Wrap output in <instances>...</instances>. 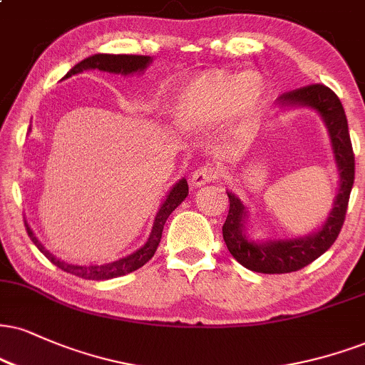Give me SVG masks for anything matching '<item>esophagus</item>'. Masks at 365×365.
Returning a JSON list of instances; mask_svg holds the SVG:
<instances>
[{
	"label": "esophagus",
	"instance_id": "obj_1",
	"mask_svg": "<svg viewBox=\"0 0 365 365\" xmlns=\"http://www.w3.org/2000/svg\"><path fill=\"white\" fill-rule=\"evenodd\" d=\"M221 171L222 170L214 163L202 165L200 168H197L194 171V175H192V183H194L195 187L205 185V183L214 182V180H217L219 177H221Z\"/></svg>",
	"mask_w": 365,
	"mask_h": 365
}]
</instances>
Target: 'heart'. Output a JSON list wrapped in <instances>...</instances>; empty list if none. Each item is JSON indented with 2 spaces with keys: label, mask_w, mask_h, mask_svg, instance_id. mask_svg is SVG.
<instances>
[{
  "label": "heart",
  "mask_w": 365,
  "mask_h": 365,
  "mask_svg": "<svg viewBox=\"0 0 365 365\" xmlns=\"http://www.w3.org/2000/svg\"><path fill=\"white\" fill-rule=\"evenodd\" d=\"M263 102L265 86L255 74L205 69L183 83L171 105V115L180 129H202L230 115L247 120Z\"/></svg>",
  "instance_id": "b5f03b06"
}]
</instances>
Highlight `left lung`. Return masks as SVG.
Here are the masks:
<instances>
[{
  "label": "left lung",
  "mask_w": 365,
  "mask_h": 365,
  "mask_svg": "<svg viewBox=\"0 0 365 365\" xmlns=\"http://www.w3.org/2000/svg\"><path fill=\"white\" fill-rule=\"evenodd\" d=\"M279 102L282 105H308L322 113L330 133L333 153H335L338 170H340V190L323 230L308 238L269 241V243H253L245 236L243 222L247 212L238 197L227 192L230 212L222 225V238L230 253L241 265L260 274H289V272L304 269L335 243L345 222L355 178V158L349 124H346L345 110L335 91L314 83V85L285 91L279 96Z\"/></svg>",
  "instance_id": "8db88e82"
}]
</instances>
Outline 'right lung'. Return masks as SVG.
Wrapping results in <instances>:
<instances>
[{"mask_svg": "<svg viewBox=\"0 0 365 365\" xmlns=\"http://www.w3.org/2000/svg\"><path fill=\"white\" fill-rule=\"evenodd\" d=\"M151 63V57L149 56H134V54H95L83 59L81 63H78L74 68L66 74V78L73 76V74L83 73L86 69H100V71L107 73H115V74H130V73H139L144 71L148 68V64ZM188 195V185L187 180H180V182L170 190L168 197L163 202L160 210H158L155 225H153V231L149 235L143 248H139L138 252L129 255V257L122 258V260H117L113 263H107V265H73V263H66L59 258H56L54 255H51L46 248L38 243V240L35 238L32 230H30L27 222H25V230H27L30 240L34 241V245L41 252L46 255V258L51 263H54L56 267H59L61 270L68 272V274L76 275V277L86 279V280H107V279H115L120 277V275L130 274V272L140 269L144 263H148L155 255L158 245H160L161 232H163V226L166 219L175 209L185 200Z\"/></svg>", "mask_w": 365, "mask_h": 365, "instance_id": "add662e5", "label": "right lung"}]
</instances>
